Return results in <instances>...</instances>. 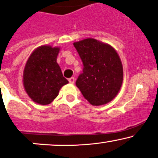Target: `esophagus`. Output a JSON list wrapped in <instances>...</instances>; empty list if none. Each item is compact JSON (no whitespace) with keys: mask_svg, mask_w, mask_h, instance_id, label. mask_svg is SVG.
Returning <instances> with one entry per match:
<instances>
[{"mask_svg":"<svg viewBox=\"0 0 158 158\" xmlns=\"http://www.w3.org/2000/svg\"><path fill=\"white\" fill-rule=\"evenodd\" d=\"M69 83L74 84L75 83V78L74 77L69 78Z\"/></svg>","mask_w":158,"mask_h":158,"instance_id":"obj_1","label":"esophagus"}]
</instances>
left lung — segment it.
Masks as SVG:
<instances>
[{
	"label": "left lung",
	"mask_w": 158,
	"mask_h": 158,
	"mask_svg": "<svg viewBox=\"0 0 158 158\" xmlns=\"http://www.w3.org/2000/svg\"><path fill=\"white\" fill-rule=\"evenodd\" d=\"M83 70L76 85L92 106L111 102L118 93L123 81V67L112 47L95 39L87 38L73 44Z\"/></svg>",
	"instance_id": "obj_1"
}]
</instances>
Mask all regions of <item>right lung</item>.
<instances>
[{"label": "right lung", "mask_w": 158, "mask_h": 158, "mask_svg": "<svg viewBox=\"0 0 158 158\" xmlns=\"http://www.w3.org/2000/svg\"><path fill=\"white\" fill-rule=\"evenodd\" d=\"M60 47L41 46L33 51L25 65L23 83L25 91L34 102L49 105L67 84L56 63Z\"/></svg>", "instance_id": "obj_1"}]
</instances>
